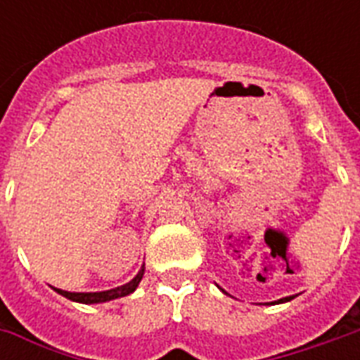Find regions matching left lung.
Here are the masks:
<instances>
[{
    "label": "left lung",
    "mask_w": 360,
    "mask_h": 360,
    "mask_svg": "<svg viewBox=\"0 0 360 360\" xmlns=\"http://www.w3.org/2000/svg\"><path fill=\"white\" fill-rule=\"evenodd\" d=\"M291 299H293V297H285V299H279L278 302H285V301H291Z\"/></svg>",
    "instance_id": "obj_1"
}]
</instances>
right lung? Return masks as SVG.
Returning <instances> with one entry per match:
<instances>
[{
  "instance_id": "right-lung-1",
  "label": "right lung",
  "mask_w": 360,
  "mask_h": 360,
  "mask_svg": "<svg viewBox=\"0 0 360 360\" xmlns=\"http://www.w3.org/2000/svg\"><path fill=\"white\" fill-rule=\"evenodd\" d=\"M142 276H144V266L141 268V271L134 276V279H131L129 283L121 287H115V289H110V291H100V293H69V291H61V289H56L59 295H63L67 299L77 302H84V304H92V302H105L111 301V299H119V297H125V295H131L141 283Z\"/></svg>"
}]
</instances>
